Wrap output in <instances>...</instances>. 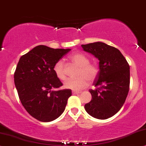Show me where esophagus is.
<instances>
[{"mask_svg":"<svg viewBox=\"0 0 146 146\" xmlns=\"http://www.w3.org/2000/svg\"><path fill=\"white\" fill-rule=\"evenodd\" d=\"M78 93H80V92H79V91H72V94L73 95H76V94H78Z\"/></svg>","mask_w":146,"mask_h":146,"instance_id":"34e87169","label":"esophagus"}]
</instances>
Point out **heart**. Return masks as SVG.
<instances>
[{
    "label": "heart",
    "instance_id": "obj_1",
    "mask_svg": "<svg viewBox=\"0 0 146 146\" xmlns=\"http://www.w3.org/2000/svg\"><path fill=\"white\" fill-rule=\"evenodd\" d=\"M70 59L72 62L80 67L78 71L79 77L75 79H68L64 82V87L66 89L78 91L87 87L89 80L93 81L96 78L99 68L96 64L89 63V59L82 53H73L70 56ZM53 71L59 80H64L66 78L64 64L62 60L56 62L53 67Z\"/></svg>",
    "mask_w": 146,
    "mask_h": 146
}]
</instances>
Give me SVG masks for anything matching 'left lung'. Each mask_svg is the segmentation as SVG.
Listing matches in <instances>:
<instances>
[{
	"label": "left lung",
	"instance_id": "left-lung-1",
	"mask_svg": "<svg viewBox=\"0 0 146 146\" xmlns=\"http://www.w3.org/2000/svg\"><path fill=\"white\" fill-rule=\"evenodd\" d=\"M84 51L98 58L99 71L90 89L92 99L84 105L91 116L105 120L116 114L123 107L129 91L130 68L118 48L102 42L82 44Z\"/></svg>",
	"mask_w": 146,
	"mask_h": 146
}]
</instances>
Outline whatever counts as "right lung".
<instances>
[{
  "instance_id": "obj_1",
  "label": "right lung",
  "mask_w": 146,
  "mask_h": 146,
  "mask_svg": "<svg viewBox=\"0 0 146 146\" xmlns=\"http://www.w3.org/2000/svg\"><path fill=\"white\" fill-rule=\"evenodd\" d=\"M70 48H52L38 45L22 55L15 73L14 82L21 103L32 117L51 122L64 112L71 89L54 91L63 85L53 67Z\"/></svg>"
}]
</instances>
